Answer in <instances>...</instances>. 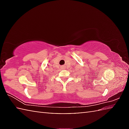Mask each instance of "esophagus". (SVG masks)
Segmentation results:
<instances>
[{"instance_id":"obj_1","label":"esophagus","mask_w":129,"mask_h":129,"mask_svg":"<svg viewBox=\"0 0 129 129\" xmlns=\"http://www.w3.org/2000/svg\"><path fill=\"white\" fill-rule=\"evenodd\" d=\"M61 68H62V69H64V67H62Z\"/></svg>"}]
</instances>
